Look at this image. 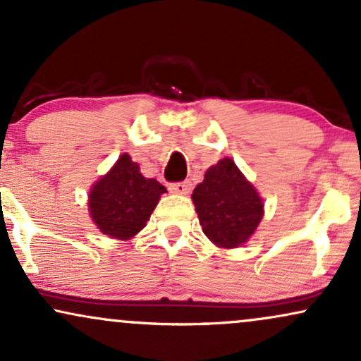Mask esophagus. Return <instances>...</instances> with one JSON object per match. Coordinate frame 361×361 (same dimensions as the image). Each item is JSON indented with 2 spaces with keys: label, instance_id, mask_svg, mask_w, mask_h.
<instances>
[{
  "label": "esophagus",
  "instance_id": "esophagus-1",
  "mask_svg": "<svg viewBox=\"0 0 361 361\" xmlns=\"http://www.w3.org/2000/svg\"><path fill=\"white\" fill-rule=\"evenodd\" d=\"M190 190H192V183H190L188 180H185V181H176V183L169 185V192L178 193V195H186V193H190Z\"/></svg>",
  "mask_w": 361,
  "mask_h": 361
}]
</instances>
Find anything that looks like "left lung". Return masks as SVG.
<instances>
[{"label":"left lung","mask_w":361,"mask_h":361,"mask_svg":"<svg viewBox=\"0 0 361 361\" xmlns=\"http://www.w3.org/2000/svg\"><path fill=\"white\" fill-rule=\"evenodd\" d=\"M192 198L203 233L224 249L247 242L264 215L257 190L230 158L207 169L205 180L197 185Z\"/></svg>","instance_id":"8db88e82"}]
</instances>
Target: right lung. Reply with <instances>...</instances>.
<instances>
[{"instance_id": "right-lung-1", "label": "right lung", "mask_w": 361, "mask_h": 361, "mask_svg": "<svg viewBox=\"0 0 361 361\" xmlns=\"http://www.w3.org/2000/svg\"><path fill=\"white\" fill-rule=\"evenodd\" d=\"M166 188L145 178L129 154H123L89 195L90 216L102 233L126 240L146 227Z\"/></svg>"}]
</instances>
